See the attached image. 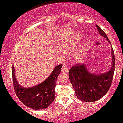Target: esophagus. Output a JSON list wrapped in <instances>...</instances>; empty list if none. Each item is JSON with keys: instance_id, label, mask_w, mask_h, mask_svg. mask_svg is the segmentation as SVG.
Returning a JSON list of instances; mask_svg holds the SVG:
<instances>
[{"instance_id": "esophagus-1", "label": "esophagus", "mask_w": 123, "mask_h": 123, "mask_svg": "<svg viewBox=\"0 0 123 123\" xmlns=\"http://www.w3.org/2000/svg\"><path fill=\"white\" fill-rule=\"evenodd\" d=\"M61 72L62 73H68L69 72V68H68L67 66L66 65H63L61 69Z\"/></svg>"}]
</instances>
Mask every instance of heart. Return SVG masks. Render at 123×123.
Returning <instances> with one entry per match:
<instances>
[{
	"mask_svg": "<svg viewBox=\"0 0 123 123\" xmlns=\"http://www.w3.org/2000/svg\"><path fill=\"white\" fill-rule=\"evenodd\" d=\"M79 35H76L73 37L69 38L66 42L62 44L61 49L63 52L68 54H72L74 53L77 50L79 42ZM87 50V44L83 46V49L79 52L75 56V61L77 62H82L85 58L86 52Z\"/></svg>",
	"mask_w": 123,
	"mask_h": 123,
	"instance_id": "heart-1",
	"label": "heart"
}]
</instances>
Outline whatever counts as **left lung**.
Instances as JSON below:
<instances>
[{
  "label": "left lung",
  "mask_w": 123,
  "mask_h": 123,
  "mask_svg": "<svg viewBox=\"0 0 123 123\" xmlns=\"http://www.w3.org/2000/svg\"><path fill=\"white\" fill-rule=\"evenodd\" d=\"M100 36H102L111 45L105 32L96 25ZM111 67L108 71L102 73L90 72L86 63L73 66L69 71V77L76 95L83 102H92L98 101L109 90L115 72V54L111 47Z\"/></svg>",
  "instance_id": "left-lung-1"
}]
</instances>
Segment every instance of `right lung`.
<instances>
[{
    "instance_id": "1",
    "label": "right lung",
    "mask_w": 123,
    "mask_h": 123,
    "mask_svg": "<svg viewBox=\"0 0 123 123\" xmlns=\"http://www.w3.org/2000/svg\"><path fill=\"white\" fill-rule=\"evenodd\" d=\"M62 65L54 68L48 78L40 84L33 87H22L18 83L15 77L14 66L12 68V81L15 93L19 100L29 108L35 110L47 108L53 102L55 97V88L57 79L60 74Z\"/></svg>"
}]
</instances>
